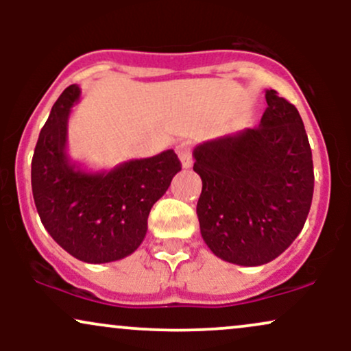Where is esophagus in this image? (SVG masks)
<instances>
[{
  "instance_id": "34e87169",
  "label": "esophagus",
  "mask_w": 351,
  "mask_h": 351,
  "mask_svg": "<svg viewBox=\"0 0 351 351\" xmlns=\"http://www.w3.org/2000/svg\"><path fill=\"white\" fill-rule=\"evenodd\" d=\"M176 153H178L181 165L183 168H189L193 165V158H191V143L189 142H181L178 147H176Z\"/></svg>"
}]
</instances>
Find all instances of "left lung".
<instances>
[{"instance_id": "obj_1", "label": "left lung", "mask_w": 351, "mask_h": 351, "mask_svg": "<svg viewBox=\"0 0 351 351\" xmlns=\"http://www.w3.org/2000/svg\"><path fill=\"white\" fill-rule=\"evenodd\" d=\"M259 127L219 136L193 152L203 181L196 206L213 254L237 265L280 256L304 228L313 196V162L299 110L265 90Z\"/></svg>"}]
</instances>
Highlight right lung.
<instances>
[{"mask_svg": "<svg viewBox=\"0 0 351 351\" xmlns=\"http://www.w3.org/2000/svg\"><path fill=\"white\" fill-rule=\"evenodd\" d=\"M80 97L69 86L52 106L31 163L34 204L64 251L88 264L123 259L147 234L150 209L181 163L173 150L125 162L110 171L80 170L67 156V120Z\"/></svg>", "mask_w": 351, "mask_h": 351, "instance_id": "right-lung-1", "label": "right lung"}]
</instances>
